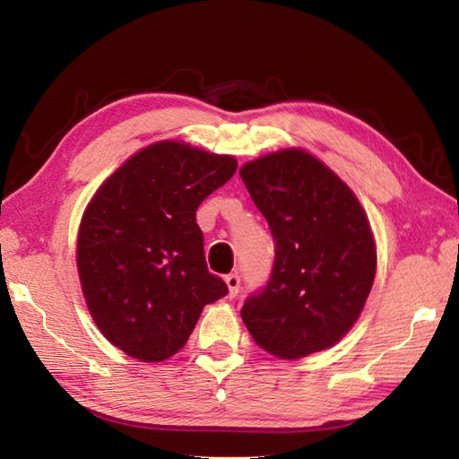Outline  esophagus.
Here are the masks:
<instances>
[{
	"label": "esophagus",
	"instance_id": "1",
	"mask_svg": "<svg viewBox=\"0 0 459 459\" xmlns=\"http://www.w3.org/2000/svg\"><path fill=\"white\" fill-rule=\"evenodd\" d=\"M226 285L230 289V297H236L239 293V285H241V279L238 273H230L226 275Z\"/></svg>",
	"mask_w": 459,
	"mask_h": 459
}]
</instances>
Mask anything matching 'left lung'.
<instances>
[{
	"mask_svg": "<svg viewBox=\"0 0 459 459\" xmlns=\"http://www.w3.org/2000/svg\"><path fill=\"white\" fill-rule=\"evenodd\" d=\"M239 176L269 223L275 261L241 319L279 359H301L339 342L357 323L377 273V247L360 202L305 151H279Z\"/></svg>",
	"mask_w": 459,
	"mask_h": 459,
	"instance_id": "1",
	"label": "left lung"
}]
</instances>
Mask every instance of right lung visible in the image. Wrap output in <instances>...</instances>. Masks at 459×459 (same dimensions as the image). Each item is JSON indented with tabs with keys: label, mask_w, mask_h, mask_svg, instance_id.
I'll use <instances>...</instances> for the list:
<instances>
[{
	"label": "right lung",
	"mask_w": 459,
	"mask_h": 459,
	"mask_svg": "<svg viewBox=\"0 0 459 459\" xmlns=\"http://www.w3.org/2000/svg\"><path fill=\"white\" fill-rule=\"evenodd\" d=\"M236 168L231 156L164 140L128 158L92 195L77 239L81 287L99 331L128 357H174L202 308L228 295L205 265L195 210Z\"/></svg>",
	"instance_id": "obj_1"
}]
</instances>
